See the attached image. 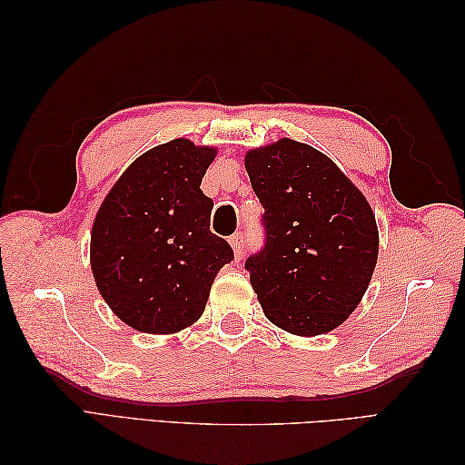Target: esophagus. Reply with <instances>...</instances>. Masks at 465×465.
I'll return each instance as SVG.
<instances>
[{"mask_svg": "<svg viewBox=\"0 0 465 465\" xmlns=\"http://www.w3.org/2000/svg\"><path fill=\"white\" fill-rule=\"evenodd\" d=\"M243 243H245L243 233H233L232 238H230V245L233 248L235 260H240V258H242V253H243Z\"/></svg>", "mask_w": 465, "mask_h": 465, "instance_id": "obj_1", "label": "esophagus"}]
</instances>
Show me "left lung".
<instances>
[{
    "label": "left lung",
    "mask_w": 465,
    "mask_h": 465,
    "mask_svg": "<svg viewBox=\"0 0 465 465\" xmlns=\"http://www.w3.org/2000/svg\"><path fill=\"white\" fill-rule=\"evenodd\" d=\"M263 205V248L245 260L265 318L322 335L358 308L378 263L380 235L363 193L328 155L282 137L245 153Z\"/></svg>",
    "instance_id": "left-lung-1"
}]
</instances>
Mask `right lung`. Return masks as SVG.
<instances>
[{"label": "right lung", "instance_id": "add662e5", "mask_svg": "<svg viewBox=\"0 0 465 465\" xmlns=\"http://www.w3.org/2000/svg\"><path fill=\"white\" fill-rule=\"evenodd\" d=\"M215 147L173 140L152 147L105 195L90 262L112 312L143 333H175L200 320L233 252L210 232L213 202L202 177Z\"/></svg>", "mask_w": 465, "mask_h": 465}]
</instances>
